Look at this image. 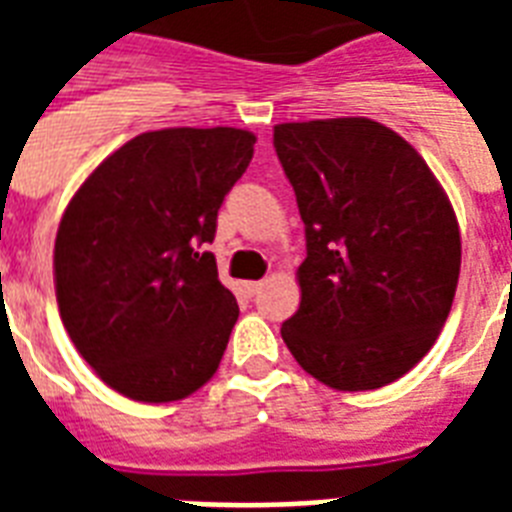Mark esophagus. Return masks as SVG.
<instances>
[{"label":"esophagus","mask_w":512,"mask_h":512,"mask_svg":"<svg viewBox=\"0 0 512 512\" xmlns=\"http://www.w3.org/2000/svg\"><path fill=\"white\" fill-rule=\"evenodd\" d=\"M244 289H247V295H257L263 289V281H244Z\"/></svg>","instance_id":"esophagus-1"}]
</instances>
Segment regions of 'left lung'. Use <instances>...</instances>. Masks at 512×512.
I'll list each match as a JSON object with an SVG mask.
<instances>
[{
	"label": "left lung",
	"mask_w": 512,
	"mask_h": 512,
	"mask_svg": "<svg viewBox=\"0 0 512 512\" xmlns=\"http://www.w3.org/2000/svg\"><path fill=\"white\" fill-rule=\"evenodd\" d=\"M308 257L281 337L335 390L404 377L436 342L460 279V228L430 167L385 124L348 116L273 127Z\"/></svg>",
	"instance_id": "1"
}]
</instances>
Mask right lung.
Instances as JSON below:
<instances>
[{
  "label": "right lung",
  "instance_id": "1",
  "mask_svg": "<svg viewBox=\"0 0 512 512\" xmlns=\"http://www.w3.org/2000/svg\"><path fill=\"white\" fill-rule=\"evenodd\" d=\"M255 135L233 127L143 132L68 201L55 239L63 327L108 388L180 401L217 372L239 305L204 244Z\"/></svg>",
  "mask_w": 512,
  "mask_h": 512
}]
</instances>
